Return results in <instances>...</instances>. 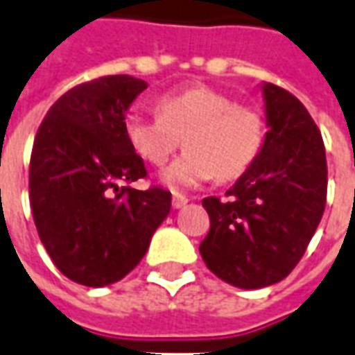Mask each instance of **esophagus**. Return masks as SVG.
<instances>
[{
    "label": "esophagus",
    "instance_id": "esophagus-1",
    "mask_svg": "<svg viewBox=\"0 0 355 355\" xmlns=\"http://www.w3.org/2000/svg\"><path fill=\"white\" fill-rule=\"evenodd\" d=\"M186 203H188V198H184V196H173V207H175V209L184 207Z\"/></svg>",
    "mask_w": 355,
    "mask_h": 355
}]
</instances>
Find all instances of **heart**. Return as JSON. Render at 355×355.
I'll list each match as a JSON object with an SVG mask.
<instances>
[{
    "label": "heart",
    "mask_w": 355,
    "mask_h": 355,
    "mask_svg": "<svg viewBox=\"0 0 355 355\" xmlns=\"http://www.w3.org/2000/svg\"><path fill=\"white\" fill-rule=\"evenodd\" d=\"M155 109L157 117L128 115L125 136L132 152L155 167L169 159L182 138L186 152L159 175L171 190H186L213 177L238 178L263 146L261 113L209 86L165 94Z\"/></svg>",
    "instance_id": "heart-1"
}]
</instances>
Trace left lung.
I'll list each match as a JSON object with an SVG mask.
<instances>
[{
	"instance_id": "left-lung-1",
	"label": "left lung",
	"mask_w": 355,
	"mask_h": 355,
	"mask_svg": "<svg viewBox=\"0 0 355 355\" xmlns=\"http://www.w3.org/2000/svg\"><path fill=\"white\" fill-rule=\"evenodd\" d=\"M263 146L227 200L205 198L211 229L200 254L236 288L271 286L306 252L327 202V159L319 128L290 92L261 84Z\"/></svg>"
}]
</instances>
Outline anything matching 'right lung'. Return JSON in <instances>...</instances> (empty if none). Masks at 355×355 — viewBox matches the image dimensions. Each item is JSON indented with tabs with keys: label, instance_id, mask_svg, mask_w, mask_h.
Wrapping results in <instances>:
<instances>
[{
	"label": "right lung",
	"instance_id": "add662e5",
	"mask_svg": "<svg viewBox=\"0 0 355 355\" xmlns=\"http://www.w3.org/2000/svg\"><path fill=\"white\" fill-rule=\"evenodd\" d=\"M148 84L115 74L80 84L51 105L31 157V205L40 240L71 281L101 288L140 263L171 211V192L119 182L146 177L125 117Z\"/></svg>",
	"mask_w": 355,
	"mask_h": 355
}]
</instances>
